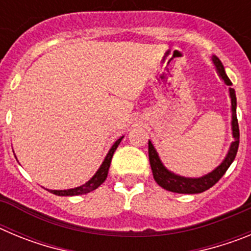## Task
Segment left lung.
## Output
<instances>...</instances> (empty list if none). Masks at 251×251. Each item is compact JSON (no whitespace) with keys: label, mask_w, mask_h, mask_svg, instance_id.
I'll return each instance as SVG.
<instances>
[{"label":"left lung","mask_w":251,"mask_h":251,"mask_svg":"<svg viewBox=\"0 0 251 251\" xmlns=\"http://www.w3.org/2000/svg\"><path fill=\"white\" fill-rule=\"evenodd\" d=\"M211 60L214 65L216 66L217 74L220 75L224 83L226 85L231 86L232 83L230 81L229 76L226 75L225 68H224L220 59L212 55ZM229 94L230 98H231V132L234 141L231 142V145H230L229 151L226 153L224 161L215 170L208 172L207 175H203L201 177H185L175 174V172L168 170L162 163L157 150L152 145V142L148 141V156H150V163L151 168H152L153 178L161 187H163L167 191L176 192V194H201V192L212 187L225 175L227 168L230 167V165L235 159L236 153H238L239 137H240L238 118H236V95H235V90L232 88H229Z\"/></svg>","instance_id":"obj_1"}]
</instances>
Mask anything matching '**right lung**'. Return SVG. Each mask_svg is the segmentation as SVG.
<instances>
[{
    "label": "right lung",
    "instance_id": "obj_1",
    "mask_svg": "<svg viewBox=\"0 0 251 251\" xmlns=\"http://www.w3.org/2000/svg\"><path fill=\"white\" fill-rule=\"evenodd\" d=\"M123 138H124V136L119 137V138L117 139L114 143H113V146L110 147L109 152L106 153L105 158H104V161H103V163L100 165V167L98 168V171L95 172L94 176H93L92 178L88 181V182H85L84 185L79 186V187L68 188V190H48V191H50L51 194L57 195V196H77V195L89 194V192L94 191L95 188H98L99 186H100L101 183L105 181L106 176H108V171H109L110 162H112L113 154H114L115 150H117V147H118L119 143H121V141Z\"/></svg>",
    "mask_w": 251,
    "mask_h": 251
}]
</instances>
